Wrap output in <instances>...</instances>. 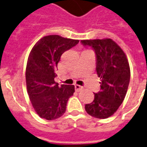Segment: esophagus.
Returning <instances> with one entry per match:
<instances>
[{"label": "esophagus", "instance_id": "esophagus-1", "mask_svg": "<svg viewBox=\"0 0 147 147\" xmlns=\"http://www.w3.org/2000/svg\"><path fill=\"white\" fill-rule=\"evenodd\" d=\"M74 86H75V90H76V91H77V92L81 91V90L83 89V86H81L78 85V84H75Z\"/></svg>", "mask_w": 147, "mask_h": 147}]
</instances>
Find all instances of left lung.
Returning <instances> with one entry per match:
<instances>
[{"label":"left lung","mask_w":147,"mask_h":147,"mask_svg":"<svg viewBox=\"0 0 147 147\" xmlns=\"http://www.w3.org/2000/svg\"><path fill=\"white\" fill-rule=\"evenodd\" d=\"M90 46L96 56V72L100 77V91L94 93V100L85 105L86 111L94 118L105 119L111 116L126 96L131 70L124 51L111 38L81 40Z\"/></svg>","instance_id":"8db88e82"}]
</instances>
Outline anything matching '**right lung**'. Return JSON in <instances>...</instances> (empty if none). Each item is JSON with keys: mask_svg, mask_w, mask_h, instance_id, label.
<instances>
[{"mask_svg": "<svg viewBox=\"0 0 147 147\" xmlns=\"http://www.w3.org/2000/svg\"><path fill=\"white\" fill-rule=\"evenodd\" d=\"M78 42L51 35L38 40L30 51L26 69L27 92L32 107L42 118L55 120L66 111L68 99L75 92L74 86H58L55 78L62 54Z\"/></svg>", "mask_w": 147, "mask_h": 147, "instance_id": "add662e5", "label": "right lung"}]
</instances>
